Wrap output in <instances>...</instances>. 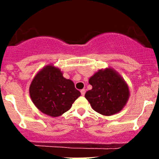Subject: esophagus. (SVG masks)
<instances>
[{
    "instance_id": "34e87169",
    "label": "esophagus",
    "mask_w": 159,
    "mask_h": 159,
    "mask_svg": "<svg viewBox=\"0 0 159 159\" xmlns=\"http://www.w3.org/2000/svg\"><path fill=\"white\" fill-rule=\"evenodd\" d=\"M81 95H84V94H85V90L81 89Z\"/></svg>"
}]
</instances>
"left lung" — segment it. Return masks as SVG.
Listing matches in <instances>:
<instances>
[{
    "label": "left lung",
    "instance_id": "1",
    "mask_svg": "<svg viewBox=\"0 0 159 159\" xmlns=\"http://www.w3.org/2000/svg\"><path fill=\"white\" fill-rule=\"evenodd\" d=\"M89 82L92 89L84 96L98 113L105 116L113 115L127 104L130 96L129 85L112 68L99 70L90 77Z\"/></svg>",
    "mask_w": 159,
    "mask_h": 159
}]
</instances>
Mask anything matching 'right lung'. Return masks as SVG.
<instances>
[{"label": "right lung", "mask_w": 159, "mask_h": 159, "mask_svg": "<svg viewBox=\"0 0 159 159\" xmlns=\"http://www.w3.org/2000/svg\"><path fill=\"white\" fill-rule=\"evenodd\" d=\"M29 94L40 111L54 118L68 111L81 95L73 81L64 78L63 72L53 64L38 70L30 84Z\"/></svg>", "instance_id": "right-lung-1"}]
</instances>
